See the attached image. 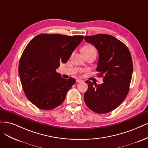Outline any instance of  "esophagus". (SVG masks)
<instances>
[{
    "mask_svg": "<svg viewBox=\"0 0 148 148\" xmlns=\"http://www.w3.org/2000/svg\"><path fill=\"white\" fill-rule=\"evenodd\" d=\"M76 82L77 83H81V82H83V80H81V79H76Z\"/></svg>",
    "mask_w": 148,
    "mask_h": 148,
    "instance_id": "esophagus-1",
    "label": "esophagus"
}]
</instances>
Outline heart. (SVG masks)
Segmentation results:
<instances>
[{
    "label": "heart",
    "instance_id": "b5f03b06",
    "mask_svg": "<svg viewBox=\"0 0 148 148\" xmlns=\"http://www.w3.org/2000/svg\"><path fill=\"white\" fill-rule=\"evenodd\" d=\"M82 52L83 54H94L95 56L97 55V49L92 45H88L84 46L82 48Z\"/></svg>",
    "mask_w": 148,
    "mask_h": 148
}]
</instances>
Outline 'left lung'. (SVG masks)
<instances>
[{"mask_svg": "<svg viewBox=\"0 0 148 148\" xmlns=\"http://www.w3.org/2000/svg\"><path fill=\"white\" fill-rule=\"evenodd\" d=\"M84 40L98 51L96 71L103 81L101 84L86 81L88 88L84 95L85 103L96 113H109L122 103L129 91L133 73L130 53L124 43L112 35L100 34L86 36Z\"/></svg>", "mask_w": 148, "mask_h": 148, "instance_id": "left-lung-1", "label": "left lung"}]
</instances>
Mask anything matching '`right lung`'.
I'll use <instances>...</instances> for the list:
<instances>
[{"instance_id":"add662e5","label":"right lung","mask_w":148,"mask_h":148,"mask_svg":"<svg viewBox=\"0 0 148 148\" xmlns=\"http://www.w3.org/2000/svg\"><path fill=\"white\" fill-rule=\"evenodd\" d=\"M83 38L42 34L27 44L19 60V75L25 96L37 108L50 110L63 103L76 80L64 79L56 69L66 63Z\"/></svg>"}]
</instances>
